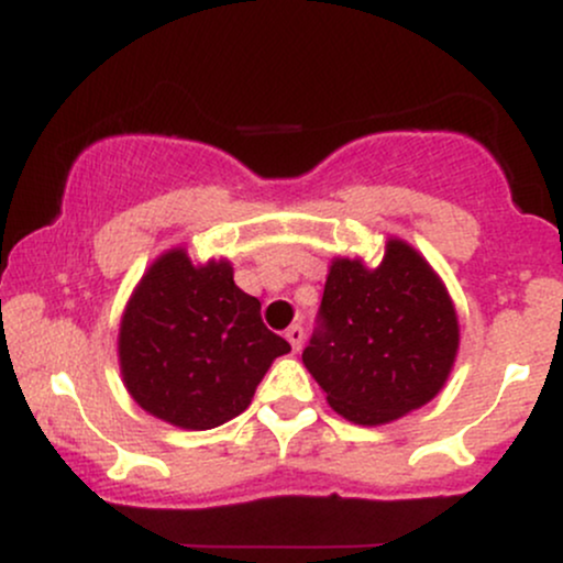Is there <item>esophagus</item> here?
<instances>
[{
  "instance_id": "esophagus-1",
  "label": "esophagus",
  "mask_w": 563,
  "mask_h": 563,
  "mask_svg": "<svg viewBox=\"0 0 563 563\" xmlns=\"http://www.w3.org/2000/svg\"><path fill=\"white\" fill-rule=\"evenodd\" d=\"M286 339H288L290 349H294V352H299L301 344H303V328L301 325H290L286 331Z\"/></svg>"
}]
</instances>
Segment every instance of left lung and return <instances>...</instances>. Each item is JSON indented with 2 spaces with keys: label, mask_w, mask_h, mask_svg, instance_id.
Segmentation results:
<instances>
[{
  "label": "left lung",
  "mask_w": 563,
  "mask_h": 563,
  "mask_svg": "<svg viewBox=\"0 0 563 563\" xmlns=\"http://www.w3.org/2000/svg\"><path fill=\"white\" fill-rule=\"evenodd\" d=\"M457 339L448 288L416 249L391 238L376 269L333 260L301 360L339 416L378 426L437 397Z\"/></svg>",
  "instance_id": "1"
}]
</instances>
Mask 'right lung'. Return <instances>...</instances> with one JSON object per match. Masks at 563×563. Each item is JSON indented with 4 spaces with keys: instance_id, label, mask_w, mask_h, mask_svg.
<instances>
[{
    "instance_id": "1",
    "label": "right lung",
    "mask_w": 563,
    "mask_h": 563,
    "mask_svg": "<svg viewBox=\"0 0 563 563\" xmlns=\"http://www.w3.org/2000/svg\"><path fill=\"white\" fill-rule=\"evenodd\" d=\"M286 339L262 322V303L232 280L230 262H190L185 249L142 275L119 328V363L142 410L206 431L241 416Z\"/></svg>"
}]
</instances>
